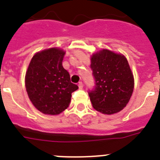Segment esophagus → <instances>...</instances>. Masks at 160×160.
I'll use <instances>...</instances> for the list:
<instances>
[{"mask_svg":"<svg viewBox=\"0 0 160 160\" xmlns=\"http://www.w3.org/2000/svg\"><path fill=\"white\" fill-rule=\"evenodd\" d=\"M78 87H79V89H82L83 88V84H82V82H78Z\"/></svg>","mask_w":160,"mask_h":160,"instance_id":"34e87169","label":"esophagus"}]
</instances>
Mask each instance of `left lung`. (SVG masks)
<instances>
[{
	"label": "left lung",
	"mask_w": 160,
	"mask_h": 160,
	"mask_svg": "<svg viewBox=\"0 0 160 160\" xmlns=\"http://www.w3.org/2000/svg\"><path fill=\"white\" fill-rule=\"evenodd\" d=\"M90 62L96 84L89 92L93 107L104 114L119 112L129 102L135 86L128 60L122 53L102 49L93 53Z\"/></svg>",
	"instance_id": "left-lung-1"
}]
</instances>
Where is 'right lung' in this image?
I'll return each instance as SVG.
<instances>
[{"label": "right lung", "mask_w": 160, "mask_h": 160, "mask_svg": "<svg viewBox=\"0 0 160 160\" xmlns=\"http://www.w3.org/2000/svg\"><path fill=\"white\" fill-rule=\"evenodd\" d=\"M65 53L57 47L38 52L25 73L29 98L35 108L45 114L57 115L64 111L70 105L72 92L78 89L70 82V73L62 66Z\"/></svg>", "instance_id": "obj_1"}]
</instances>
